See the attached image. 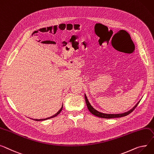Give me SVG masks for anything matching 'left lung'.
<instances>
[{"label": "left lung", "instance_id": "left-lung-1", "mask_svg": "<svg viewBox=\"0 0 154 154\" xmlns=\"http://www.w3.org/2000/svg\"><path fill=\"white\" fill-rule=\"evenodd\" d=\"M85 101H86V104L87 106V108L89 110V111L91 112V114H93L94 115L99 117V118H106V119H110V118H120V117H123V116H126L127 115H128L129 114H130L131 112H132L134 109L137 107V105L139 104V103L140 102L138 101V103L133 107L131 109H130L129 111L124 112V113H120V114H106V113H103V112H101L98 111L97 110H96L95 108H94L93 107L91 106V105H90V103H89V101L87 99V97L86 96V95L85 94Z\"/></svg>", "mask_w": 154, "mask_h": 154}]
</instances>
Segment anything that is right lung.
<instances>
[{
  "mask_svg": "<svg viewBox=\"0 0 154 154\" xmlns=\"http://www.w3.org/2000/svg\"><path fill=\"white\" fill-rule=\"evenodd\" d=\"M63 106H62V107H61V108L56 112V113L55 114V115H53L52 116H51V117H49V118H45V119H33V120H35V121H44V120H46V119H50V118H54V117H56V116H57L60 112V111H62V109H63Z\"/></svg>",
  "mask_w": 154,
  "mask_h": 154,
  "instance_id": "obj_1",
  "label": "right lung"
}]
</instances>
